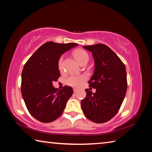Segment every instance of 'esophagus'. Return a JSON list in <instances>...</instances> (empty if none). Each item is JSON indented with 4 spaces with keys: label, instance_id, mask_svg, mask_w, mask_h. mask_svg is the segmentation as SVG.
Segmentation results:
<instances>
[{
    "label": "esophagus",
    "instance_id": "obj_1",
    "mask_svg": "<svg viewBox=\"0 0 152 152\" xmlns=\"http://www.w3.org/2000/svg\"><path fill=\"white\" fill-rule=\"evenodd\" d=\"M73 91H74V93H76V92H77V91H78V89L74 88L73 89Z\"/></svg>",
    "mask_w": 152,
    "mask_h": 152
}]
</instances>
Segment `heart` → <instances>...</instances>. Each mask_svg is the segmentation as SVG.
I'll return each instance as SVG.
<instances>
[{"mask_svg":"<svg viewBox=\"0 0 152 152\" xmlns=\"http://www.w3.org/2000/svg\"><path fill=\"white\" fill-rule=\"evenodd\" d=\"M74 56L80 64L84 61L88 60V53L86 51L82 50H76L74 52ZM62 58H61L58 61V68L60 70L62 68ZM86 78L87 76L86 75H71L66 78V82L69 86L79 87L84 84Z\"/></svg>","mask_w":152,"mask_h":152,"instance_id":"obj_1","label":"heart"}]
</instances>
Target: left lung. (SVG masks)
<instances>
[{
	"instance_id": "1",
	"label": "left lung",
	"mask_w": 152,
	"mask_h": 152,
	"mask_svg": "<svg viewBox=\"0 0 152 152\" xmlns=\"http://www.w3.org/2000/svg\"><path fill=\"white\" fill-rule=\"evenodd\" d=\"M91 51L94 60V71L88 81L96 89L92 93L86 89V96L81 107L85 116L96 123L111 119L119 111L127 88L125 64L111 49L102 43L83 46Z\"/></svg>"
}]
</instances>
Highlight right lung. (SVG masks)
I'll return each mask as SVG.
<instances>
[{
	"label": "right lung",
	"instance_id": "right-lung-1",
	"mask_svg": "<svg viewBox=\"0 0 152 152\" xmlns=\"http://www.w3.org/2000/svg\"><path fill=\"white\" fill-rule=\"evenodd\" d=\"M78 43L46 42L35 51L25 64L21 74V94L32 116L42 123L52 122L62 114L73 94L72 88L53 87L60 76L58 61L64 52Z\"/></svg>",
	"mask_w": 152,
	"mask_h": 152
}]
</instances>
